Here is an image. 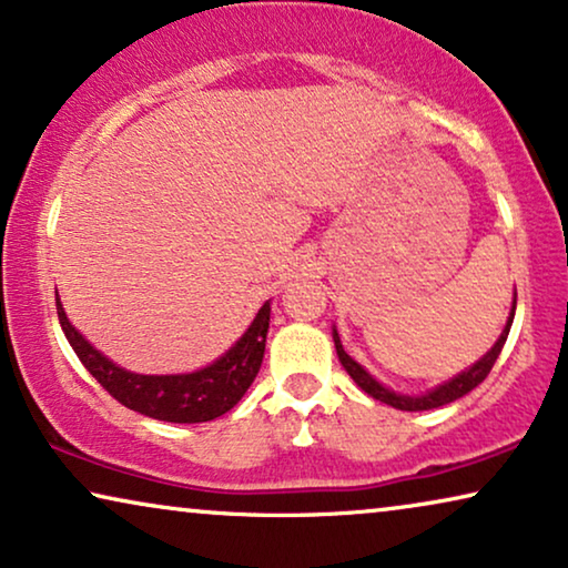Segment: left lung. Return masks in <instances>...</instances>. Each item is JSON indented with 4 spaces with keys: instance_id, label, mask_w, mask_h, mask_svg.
<instances>
[{
    "instance_id": "8db88e82",
    "label": "left lung",
    "mask_w": 568,
    "mask_h": 568,
    "mask_svg": "<svg viewBox=\"0 0 568 568\" xmlns=\"http://www.w3.org/2000/svg\"><path fill=\"white\" fill-rule=\"evenodd\" d=\"M515 307H517V300H515V305H511L509 321H507V325H504L499 341H496V344L491 346V352H486L476 364H473V367L460 372V375L453 377V379H447L445 385L434 387V390H429L426 395H398V393L387 390V387L379 385L377 379L372 377L369 372L362 367V364H356L352 356L344 352V346H341V338H338V331L336 328H333V344H336V354H338L341 364H344V369L348 372V375H352L354 383L359 385L364 393L372 395V398L383 400V403H387V406L400 408V410H429V408L447 406V403L463 398V395H468L473 387L484 383V379L488 377V372H491V367H494V362L499 359V354H501V348H504V341H507V336H509L511 321H515Z\"/></svg>"
}]
</instances>
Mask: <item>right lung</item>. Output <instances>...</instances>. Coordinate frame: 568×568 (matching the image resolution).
I'll return each mask as SVG.
<instances>
[{
    "label": "right lung",
    "instance_id": "1",
    "mask_svg": "<svg viewBox=\"0 0 568 568\" xmlns=\"http://www.w3.org/2000/svg\"><path fill=\"white\" fill-rule=\"evenodd\" d=\"M57 313L61 331L88 367L92 377L113 395L121 406L139 414L160 418V422L173 424H201L227 414L237 400L243 398L247 387L258 375L263 352H266V333L271 305L266 302L255 315L251 328L243 338L222 354L220 359L209 367L191 372V375H136V372L121 369L108 356L98 352L80 331L69 323V317L57 297Z\"/></svg>",
    "mask_w": 568,
    "mask_h": 568
}]
</instances>
